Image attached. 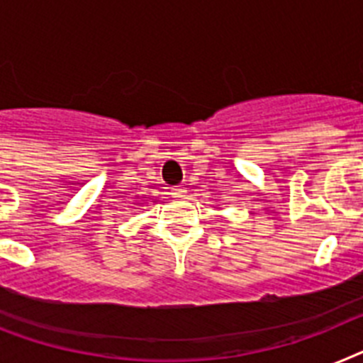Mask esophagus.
Instances as JSON below:
<instances>
[{
    "label": "esophagus",
    "instance_id": "1",
    "mask_svg": "<svg viewBox=\"0 0 363 363\" xmlns=\"http://www.w3.org/2000/svg\"><path fill=\"white\" fill-rule=\"evenodd\" d=\"M174 194L178 196V199H182V196H185V189H176Z\"/></svg>",
    "mask_w": 363,
    "mask_h": 363
}]
</instances>
